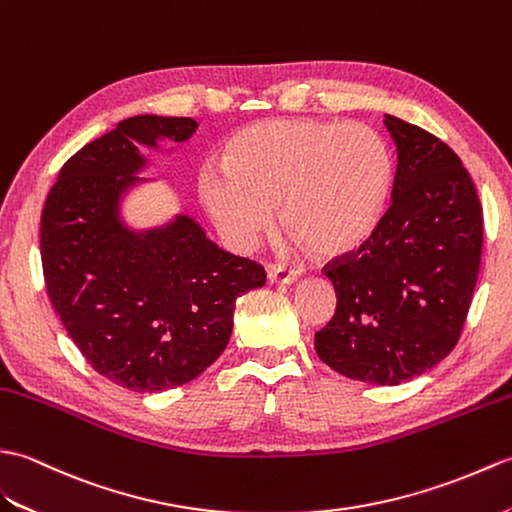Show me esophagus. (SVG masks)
Masks as SVG:
<instances>
[{
  "label": "esophagus",
  "instance_id": "1",
  "mask_svg": "<svg viewBox=\"0 0 512 512\" xmlns=\"http://www.w3.org/2000/svg\"><path fill=\"white\" fill-rule=\"evenodd\" d=\"M298 271L289 269L287 265H269L267 267V278L269 282H278V285H291V282L298 280Z\"/></svg>",
  "mask_w": 512,
  "mask_h": 512
}]
</instances>
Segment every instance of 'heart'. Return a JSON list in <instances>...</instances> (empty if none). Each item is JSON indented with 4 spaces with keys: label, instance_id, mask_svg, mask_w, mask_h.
I'll return each instance as SVG.
<instances>
[{
    "label": "heart",
    "instance_id": "b5f03b06",
    "mask_svg": "<svg viewBox=\"0 0 512 512\" xmlns=\"http://www.w3.org/2000/svg\"><path fill=\"white\" fill-rule=\"evenodd\" d=\"M221 170H203L199 197L238 247L285 230L320 258L357 252L377 234L394 186V157L361 122L260 120L227 138Z\"/></svg>",
    "mask_w": 512,
    "mask_h": 512
}]
</instances>
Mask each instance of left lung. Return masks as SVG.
<instances>
[{"label":"left lung","instance_id":"left-lung-1","mask_svg":"<svg viewBox=\"0 0 512 512\" xmlns=\"http://www.w3.org/2000/svg\"><path fill=\"white\" fill-rule=\"evenodd\" d=\"M383 122L399 155L392 206L366 245L324 267L337 309L315 350L348 379L399 385L458 344L484 221L471 175L445 142L394 116Z\"/></svg>","mask_w":512,"mask_h":512}]
</instances>
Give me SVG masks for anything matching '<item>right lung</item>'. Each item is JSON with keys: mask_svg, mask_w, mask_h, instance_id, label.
<instances>
[{"mask_svg": "<svg viewBox=\"0 0 512 512\" xmlns=\"http://www.w3.org/2000/svg\"><path fill=\"white\" fill-rule=\"evenodd\" d=\"M192 118L133 116L61 168L41 214L45 289L89 366L133 392L184 385L230 342L236 300L265 285L256 260L223 252L186 217L129 230L120 199L146 166L138 144L188 140Z\"/></svg>", "mask_w": 512, "mask_h": 512, "instance_id": "right-lung-1", "label": "right lung"}]
</instances>
